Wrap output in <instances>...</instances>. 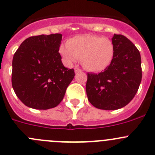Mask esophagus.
I'll use <instances>...</instances> for the list:
<instances>
[{
    "mask_svg": "<svg viewBox=\"0 0 155 155\" xmlns=\"http://www.w3.org/2000/svg\"><path fill=\"white\" fill-rule=\"evenodd\" d=\"M74 71H75V73L78 74V73H79V72H81L82 71H81V69H80V68H79L75 67L74 68Z\"/></svg>",
    "mask_w": 155,
    "mask_h": 155,
    "instance_id": "1",
    "label": "esophagus"
}]
</instances>
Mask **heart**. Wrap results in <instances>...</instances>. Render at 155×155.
<instances>
[{"label":"heart","mask_w":155,"mask_h":155,"mask_svg":"<svg viewBox=\"0 0 155 155\" xmlns=\"http://www.w3.org/2000/svg\"><path fill=\"white\" fill-rule=\"evenodd\" d=\"M59 52L68 63H74L81 58V64L86 69L101 71L111 64L115 48L108 38L85 34L74 36L66 44H61Z\"/></svg>","instance_id":"1"}]
</instances>
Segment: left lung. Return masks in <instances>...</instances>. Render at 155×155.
<instances>
[{"instance_id":"obj_1","label":"left lung","mask_w":155,"mask_h":155,"mask_svg":"<svg viewBox=\"0 0 155 155\" xmlns=\"http://www.w3.org/2000/svg\"><path fill=\"white\" fill-rule=\"evenodd\" d=\"M114 57L103 72L87 74L88 101L97 109L115 110L127 105L138 91L141 81V55L126 36L114 34Z\"/></svg>"}]
</instances>
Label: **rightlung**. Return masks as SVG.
I'll return each instance as SVG.
<instances>
[{"instance_id":"obj_1","label":"right lung","mask_w":155,"mask_h":155,"mask_svg":"<svg viewBox=\"0 0 155 155\" xmlns=\"http://www.w3.org/2000/svg\"><path fill=\"white\" fill-rule=\"evenodd\" d=\"M60 33L25 39L13 58L12 86L28 107L48 110L57 107L74 77V70L63 65Z\"/></svg>"}]
</instances>
